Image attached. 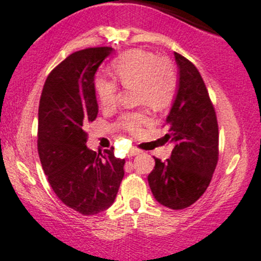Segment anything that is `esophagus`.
Listing matches in <instances>:
<instances>
[{"instance_id": "34e87169", "label": "esophagus", "mask_w": 261, "mask_h": 261, "mask_svg": "<svg viewBox=\"0 0 261 261\" xmlns=\"http://www.w3.org/2000/svg\"><path fill=\"white\" fill-rule=\"evenodd\" d=\"M139 153H140V151L138 149H130L129 150V156H137V155H139Z\"/></svg>"}]
</instances>
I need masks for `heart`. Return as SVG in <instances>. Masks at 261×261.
<instances>
[{
	"mask_svg": "<svg viewBox=\"0 0 261 261\" xmlns=\"http://www.w3.org/2000/svg\"><path fill=\"white\" fill-rule=\"evenodd\" d=\"M111 75L125 89L136 87V99L147 104L153 110H162L172 102L178 87V73L168 57H157L150 50L136 48L127 50L111 64ZM94 88L98 100L105 109L116 105L118 86L114 80L99 76ZM147 116L144 111L125 112L118 124L132 134H137L145 124Z\"/></svg>",
	"mask_w": 261,
	"mask_h": 261,
	"instance_id": "heart-1",
	"label": "heart"
}]
</instances>
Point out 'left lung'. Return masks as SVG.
<instances>
[{"mask_svg": "<svg viewBox=\"0 0 261 261\" xmlns=\"http://www.w3.org/2000/svg\"><path fill=\"white\" fill-rule=\"evenodd\" d=\"M179 89L167 117L163 139L174 147L166 162L155 159L147 176L156 201L170 209H184L204 194L219 159V128L213 102L194 64L174 53Z\"/></svg>", "mask_w": 261, "mask_h": 261, "instance_id": "8db88e82", "label": "left lung"}]
</instances>
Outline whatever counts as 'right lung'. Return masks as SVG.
Returning a JSON list of instances; mask_svg holds the SVG:
<instances>
[{
  "instance_id": "add662e5",
  "label": "right lung",
  "mask_w": 261,
  "mask_h": 261,
  "mask_svg": "<svg viewBox=\"0 0 261 261\" xmlns=\"http://www.w3.org/2000/svg\"><path fill=\"white\" fill-rule=\"evenodd\" d=\"M111 47L70 54L48 75L38 106L37 149L42 168L57 197L83 215L114 203L124 175V160L114 147L96 153L87 147V123L98 115L94 75Z\"/></svg>"
}]
</instances>
